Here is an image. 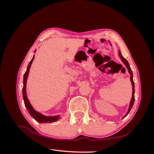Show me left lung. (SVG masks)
<instances>
[{
    "label": "left lung",
    "instance_id": "1",
    "mask_svg": "<svg viewBox=\"0 0 154 154\" xmlns=\"http://www.w3.org/2000/svg\"><path fill=\"white\" fill-rule=\"evenodd\" d=\"M119 57L121 58V59H122V62L124 63V64L125 65V66L127 67V69H128V71L129 72V74H130V81H131L132 82V99H131V101H130V106H129V108H128V112L127 113L125 114V116L123 117L125 118L126 116H127L128 113L130 112V110H131V109L132 108V106L134 105V100H135V96H134V94H135V85H134V80H133V73H132V71L131 70V68H130V66H129V63L128 62H127V60H126L123 56L122 54V53H121V51H119Z\"/></svg>",
    "mask_w": 154,
    "mask_h": 154
}]
</instances>
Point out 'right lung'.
<instances>
[{"label":"right lung","instance_id":"1","mask_svg":"<svg viewBox=\"0 0 154 154\" xmlns=\"http://www.w3.org/2000/svg\"><path fill=\"white\" fill-rule=\"evenodd\" d=\"M34 58H35V56H33V57H32V60L30 61V62L28 65V67H27V71L24 75V82H23L24 85H23V88H22V94H23V99H24V104H25V106L26 107L27 111H28V112L29 113V114L32 116V118H33L36 121V122H38L41 123L55 122L60 119V117L59 116H45L42 115V114L38 112H36L34 110V109L32 108V106H31V103H29L28 99H27V97L26 95V82H27V77H28V75H29L30 67L31 66L32 62V61H33Z\"/></svg>","mask_w":154,"mask_h":154}]
</instances>
